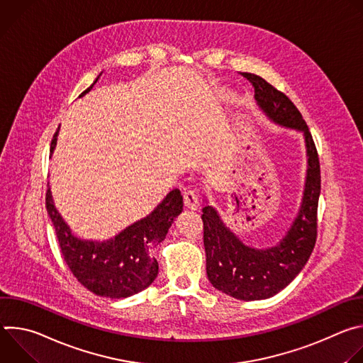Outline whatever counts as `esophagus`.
Masks as SVG:
<instances>
[{
    "mask_svg": "<svg viewBox=\"0 0 363 363\" xmlns=\"http://www.w3.org/2000/svg\"><path fill=\"white\" fill-rule=\"evenodd\" d=\"M184 203H185L186 208H189V210H198L199 199H198L196 194L192 189H186L184 192Z\"/></svg>",
    "mask_w": 363,
    "mask_h": 363,
    "instance_id": "esophagus-1",
    "label": "esophagus"
}]
</instances>
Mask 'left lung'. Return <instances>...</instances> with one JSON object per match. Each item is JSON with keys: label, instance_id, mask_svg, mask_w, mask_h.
I'll return each mask as SVG.
<instances>
[{"label": "left lung", "instance_id": "obj_1", "mask_svg": "<svg viewBox=\"0 0 363 363\" xmlns=\"http://www.w3.org/2000/svg\"><path fill=\"white\" fill-rule=\"evenodd\" d=\"M254 86V99L262 112L276 125L300 132L306 146V177L298 211L284 234L272 247L247 245L224 223L220 213L203 198V247L206 276L220 291L238 300L273 297L289 286L306 266L316 242L320 165L315 142L291 100L263 77L242 73Z\"/></svg>", "mask_w": 363, "mask_h": 363}]
</instances>
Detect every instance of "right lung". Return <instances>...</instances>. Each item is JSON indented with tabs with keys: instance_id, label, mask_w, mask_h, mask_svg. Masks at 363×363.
Segmentation results:
<instances>
[{
	"instance_id": "add662e5",
	"label": "right lung",
	"mask_w": 363,
	"mask_h": 363,
	"mask_svg": "<svg viewBox=\"0 0 363 363\" xmlns=\"http://www.w3.org/2000/svg\"><path fill=\"white\" fill-rule=\"evenodd\" d=\"M100 76L101 73L80 97L91 90ZM59 130L60 128L51 140V155L57 145ZM182 199L181 191L172 189L150 214L103 241L84 240L72 231L56 208L50 185L45 208L55 225L65 262L79 283L101 297L126 298L145 290L157 279L160 267L150 251L165 240L174 220L182 213Z\"/></svg>"
}]
</instances>
